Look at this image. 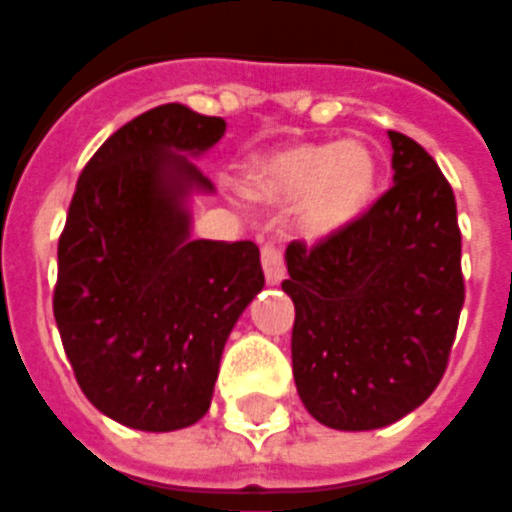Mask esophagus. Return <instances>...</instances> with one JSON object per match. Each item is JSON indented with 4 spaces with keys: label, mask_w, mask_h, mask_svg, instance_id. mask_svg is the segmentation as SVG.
<instances>
[{
    "label": "esophagus",
    "mask_w": 512,
    "mask_h": 512,
    "mask_svg": "<svg viewBox=\"0 0 512 512\" xmlns=\"http://www.w3.org/2000/svg\"><path fill=\"white\" fill-rule=\"evenodd\" d=\"M261 267L269 285H280L285 277V264H282V251L275 243H267L261 248Z\"/></svg>",
    "instance_id": "1"
}]
</instances>
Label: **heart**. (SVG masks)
Instances as JSON below:
<instances>
[{
    "instance_id": "obj_1",
    "label": "heart",
    "mask_w": 512,
    "mask_h": 512,
    "mask_svg": "<svg viewBox=\"0 0 512 512\" xmlns=\"http://www.w3.org/2000/svg\"><path fill=\"white\" fill-rule=\"evenodd\" d=\"M378 163L362 142H298L259 155L245 187L259 198H298V219L314 235L354 222L375 190Z\"/></svg>"
}]
</instances>
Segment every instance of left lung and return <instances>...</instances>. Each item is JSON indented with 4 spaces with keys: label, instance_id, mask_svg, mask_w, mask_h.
Returning a JSON list of instances; mask_svg holds the SVG:
<instances>
[{
    "label": "left lung",
    "instance_id": "1",
    "mask_svg": "<svg viewBox=\"0 0 512 512\" xmlns=\"http://www.w3.org/2000/svg\"><path fill=\"white\" fill-rule=\"evenodd\" d=\"M394 185L314 245H288L293 378L335 431L396 423L436 391L455 343L465 280L455 192L431 155L388 132Z\"/></svg>",
    "mask_w": 512,
    "mask_h": 512
}]
</instances>
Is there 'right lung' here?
<instances>
[{
	"label": "right lung",
	"mask_w": 512,
	"mask_h": 512,
	"mask_svg": "<svg viewBox=\"0 0 512 512\" xmlns=\"http://www.w3.org/2000/svg\"><path fill=\"white\" fill-rule=\"evenodd\" d=\"M224 118L169 102L102 142L57 243V330L89 402L137 431L198 423L237 317L264 288L259 245L190 240L185 195L214 190L182 153L224 137Z\"/></svg>",
	"instance_id": "obj_1"
}]
</instances>
